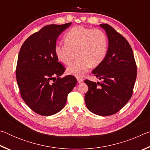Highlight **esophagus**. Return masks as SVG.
Wrapping results in <instances>:
<instances>
[{"label": "esophagus", "instance_id": "34e87169", "mask_svg": "<svg viewBox=\"0 0 150 150\" xmlns=\"http://www.w3.org/2000/svg\"><path fill=\"white\" fill-rule=\"evenodd\" d=\"M77 81H78V83H82V82H83V79L82 78H77Z\"/></svg>", "mask_w": 150, "mask_h": 150}]
</instances>
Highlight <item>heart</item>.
Returning a JSON list of instances; mask_svg holds the SVG:
<instances>
[{
	"label": "heart",
	"instance_id": "1",
	"mask_svg": "<svg viewBox=\"0 0 150 150\" xmlns=\"http://www.w3.org/2000/svg\"><path fill=\"white\" fill-rule=\"evenodd\" d=\"M65 43L55 46L57 59L69 65L76 55L77 59L67 69L68 74L80 77L89 69L103 62L107 54V39L104 32L81 26L73 27L65 35Z\"/></svg>",
	"mask_w": 150,
	"mask_h": 150
}]
</instances>
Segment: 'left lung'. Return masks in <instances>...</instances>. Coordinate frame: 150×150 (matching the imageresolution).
I'll return each mask as SVG.
<instances>
[{
  "instance_id": "1",
  "label": "left lung",
  "mask_w": 150,
  "mask_h": 150,
  "mask_svg": "<svg viewBox=\"0 0 150 150\" xmlns=\"http://www.w3.org/2000/svg\"><path fill=\"white\" fill-rule=\"evenodd\" d=\"M100 26L108 39L107 54L103 62L93 71L101 82L85 80L88 90L85 101L87 108L95 115H114L130 99L137 76V67L128 42L107 24Z\"/></svg>"
}]
</instances>
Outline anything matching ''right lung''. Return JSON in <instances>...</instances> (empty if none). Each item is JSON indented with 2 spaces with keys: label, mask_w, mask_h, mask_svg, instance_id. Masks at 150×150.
Returning <instances> with one entry per match:
<instances>
[{
  "label": "right lung",
  "mask_w": 150,
  "mask_h": 150,
  "mask_svg": "<svg viewBox=\"0 0 150 150\" xmlns=\"http://www.w3.org/2000/svg\"><path fill=\"white\" fill-rule=\"evenodd\" d=\"M71 24L45 26L28 38L20 48L16 70L20 95L25 103L42 116H51L64 107L76 78H60L65 67L55 54L57 38Z\"/></svg>",
  "instance_id": "add662e5"
}]
</instances>
